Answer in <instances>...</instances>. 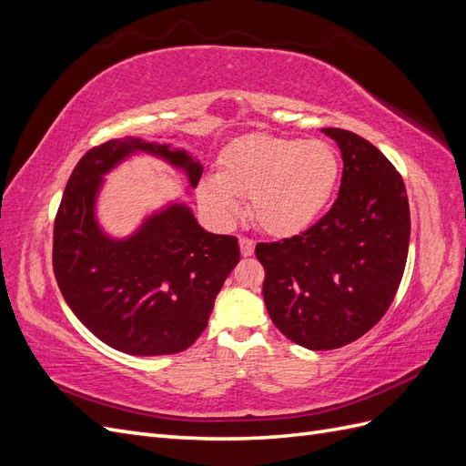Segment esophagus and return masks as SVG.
<instances>
[{
	"mask_svg": "<svg viewBox=\"0 0 466 466\" xmlns=\"http://www.w3.org/2000/svg\"><path fill=\"white\" fill-rule=\"evenodd\" d=\"M238 247H241L243 257H252V252H255V241L248 237H238Z\"/></svg>",
	"mask_w": 466,
	"mask_h": 466,
	"instance_id": "obj_1",
	"label": "esophagus"
}]
</instances>
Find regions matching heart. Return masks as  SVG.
<instances>
[{"label":"heart","mask_w":466,"mask_h":466,"mask_svg":"<svg viewBox=\"0 0 466 466\" xmlns=\"http://www.w3.org/2000/svg\"><path fill=\"white\" fill-rule=\"evenodd\" d=\"M340 180V157L324 139L247 136L219 159L218 177H208L200 196L223 219L238 211V198H250V214L278 237L307 229L327 206Z\"/></svg>","instance_id":"1"}]
</instances>
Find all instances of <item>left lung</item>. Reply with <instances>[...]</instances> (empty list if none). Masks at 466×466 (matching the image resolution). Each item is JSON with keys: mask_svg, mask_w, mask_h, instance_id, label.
Wrapping results in <instances>:
<instances>
[{"mask_svg": "<svg viewBox=\"0 0 466 466\" xmlns=\"http://www.w3.org/2000/svg\"><path fill=\"white\" fill-rule=\"evenodd\" d=\"M322 132L342 151L338 198L309 229L255 248L268 315L309 350L342 348L383 319L410 243V208L394 165L354 132Z\"/></svg>", "mask_w": 466, "mask_h": 466, "instance_id": "left-lung-1", "label": "left lung"}]
</instances>
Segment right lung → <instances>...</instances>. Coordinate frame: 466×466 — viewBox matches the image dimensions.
I'll return each mask as SVG.
<instances>
[{
    "instance_id": "1",
    "label": "right lung",
    "mask_w": 466,
    "mask_h": 466,
    "mask_svg": "<svg viewBox=\"0 0 466 466\" xmlns=\"http://www.w3.org/2000/svg\"><path fill=\"white\" fill-rule=\"evenodd\" d=\"M136 149L161 155L198 185L202 165L187 151L137 137L91 147L69 177L54 219V276L69 309L98 340L132 356L178 354L208 327L241 252L237 237L204 231L178 204L124 241L103 235L93 214L101 175Z\"/></svg>"
}]
</instances>
